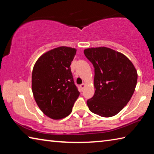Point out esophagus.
<instances>
[{"label":"esophagus","instance_id":"34e87169","mask_svg":"<svg viewBox=\"0 0 154 154\" xmlns=\"http://www.w3.org/2000/svg\"><path fill=\"white\" fill-rule=\"evenodd\" d=\"M84 87H85V84H84V83H82V84H81V85H79L80 89L82 90V91H83V88H84Z\"/></svg>","mask_w":154,"mask_h":154}]
</instances>
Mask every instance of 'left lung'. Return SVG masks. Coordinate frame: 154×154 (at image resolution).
I'll return each mask as SVG.
<instances>
[{
    "instance_id": "obj_1",
    "label": "left lung",
    "mask_w": 154,
    "mask_h": 154,
    "mask_svg": "<svg viewBox=\"0 0 154 154\" xmlns=\"http://www.w3.org/2000/svg\"><path fill=\"white\" fill-rule=\"evenodd\" d=\"M86 58L94 68L93 97L87 100L90 111L104 118L116 116L131 98L137 82V72L124 54L110 48H88Z\"/></svg>"
}]
</instances>
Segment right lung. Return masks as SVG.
Segmentation results:
<instances>
[{
  "mask_svg": "<svg viewBox=\"0 0 154 154\" xmlns=\"http://www.w3.org/2000/svg\"><path fill=\"white\" fill-rule=\"evenodd\" d=\"M75 54L74 48L60 47L44 54L34 66V98L43 113L51 119L69 116L79 96L70 67Z\"/></svg>",
  "mask_w": 154,
  "mask_h": 154,
  "instance_id": "1",
  "label": "right lung"
}]
</instances>
